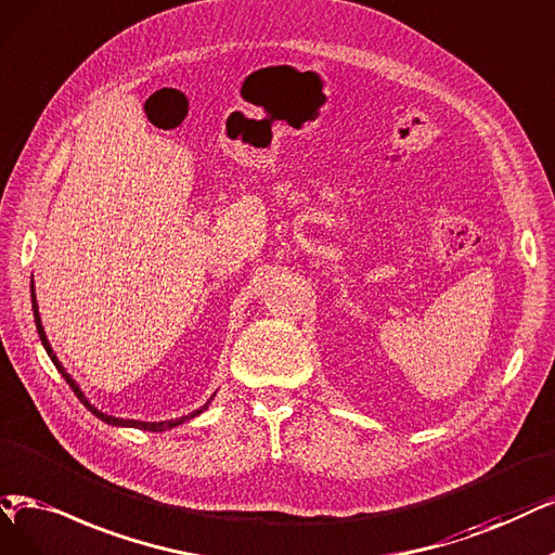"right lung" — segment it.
Masks as SVG:
<instances>
[{"instance_id": "add662e5", "label": "right lung", "mask_w": 555, "mask_h": 555, "mask_svg": "<svg viewBox=\"0 0 555 555\" xmlns=\"http://www.w3.org/2000/svg\"><path fill=\"white\" fill-rule=\"evenodd\" d=\"M31 309H34V320H36V330H38V336H40V343H43V347H46V352L50 354V359H52V363L56 365V371L64 375V379L68 382V386L73 388V393L79 398V402L85 404L91 414H95L100 421H105V423H109V425H122V427H137V429H149V433H164V429H169V427H176V425H180V423H184V421H190V418H194L196 414H201L205 406H201V409H196V412H192V414H188V416H182V418H176V421H162V423H141V421H122V418H114V416H107V414H102V412H98V409L85 398V393L79 391V386L75 384V379L64 371V365L59 363V359H56V354H54V350L50 347V343H48V336H46V330H43V324H40V315H38V304H36V293H34V281H31Z\"/></svg>"}]
</instances>
